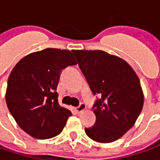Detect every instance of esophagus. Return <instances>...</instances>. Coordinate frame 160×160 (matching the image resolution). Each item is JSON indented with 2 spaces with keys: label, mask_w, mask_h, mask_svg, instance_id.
<instances>
[{
  "label": "esophagus",
  "mask_w": 160,
  "mask_h": 160,
  "mask_svg": "<svg viewBox=\"0 0 160 160\" xmlns=\"http://www.w3.org/2000/svg\"><path fill=\"white\" fill-rule=\"evenodd\" d=\"M86 109H87V106H86L85 103H83V102H80V105H79L78 107L75 108L76 112H79V113H80L81 112H83V111H85Z\"/></svg>",
  "instance_id": "34e87169"
}]
</instances>
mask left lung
I'll list each match as a JSON object with an SVG mask.
<instances>
[{"label":"left lung","mask_w":160,"mask_h":160,"mask_svg":"<svg viewBox=\"0 0 160 160\" xmlns=\"http://www.w3.org/2000/svg\"><path fill=\"white\" fill-rule=\"evenodd\" d=\"M94 95L97 120L85 128L97 142L119 139L135 125L143 106V93L135 72L122 58L102 50H72Z\"/></svg>","instance_id":"1"}]
</instances>
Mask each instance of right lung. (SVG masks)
I'll return each instance as SVG.
<instances>
[{"mask_svg": "<svg viewBox=\"0 0 160 160\" xmlns=\"http://www.w3.org/2000/svg\"><path fill=\"white\" fill-rule=\"evenodd\" d=\"M77 62L66 49L31 53L15 65L8 80L6 102L16 122L36 139H49L63 131L72 112L58 103L60 74Z\"/></svg>", "mask_w": 160, "mask_h": 160, "instance_id": "add662e5", "label": "right lung"}]
</instances>
